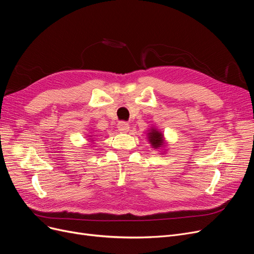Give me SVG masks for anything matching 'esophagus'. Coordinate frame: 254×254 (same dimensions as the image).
<instances>
[{"mask_svg": "<svg viewBox=\"0 0 254 254\" xmlns=\"http://www.w3.org/2000/svg\"><path fill=\"white\" fill-rule=\"evenodd\" d=\"M117 127H118L119 131H121V133H127V131L129 129V125L127 123H126V121H120Z\"/></svg>", "mask_w": 254, "mask_h": 254, "instance_id": "1", "label": "esophagus"}]
</instances>
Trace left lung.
Wrapping results in <instances>:
<instances>
[{
  "label": "left lung",
  "instance_id": "obj_1",
  "mask_svg": "<svg viewBox=\"0 0 254 254\" xmlns=\"http://www.w3.org/2000/svg\"><path fill=\"white\" fill-rule=\"evenodd\" d=\"M147 137H148V141L150 142V144L152 145L153 148L158 149V148H161L162 146H164L163 134L157 128L151 127L149 129V133L147 134Z\"/></svg>",
  "mask_w": 254,
  "mask_h": 254
}]
</instances>
